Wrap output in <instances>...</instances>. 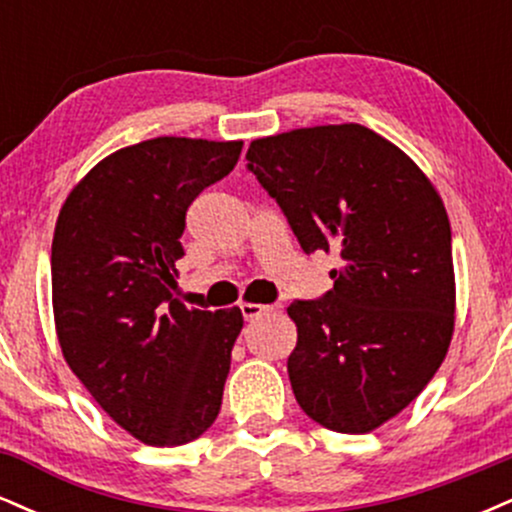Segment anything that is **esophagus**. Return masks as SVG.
Here are the masks:
<instances>
[{"instance_id":"1","label":"esophagus","mask_w":512,"mask_h":512,"mask_svg":"<svg viewBox=\"0 0 512 512\" xmlns=\"http://www.w3.org/2000/svg\"><path fill=\"white\" fill-rule=\"evenodd\" d=\"M272 310V305L262 303H240V313H243L245 320H257V317L267 315Z\"/></svg>"}]
</instances>
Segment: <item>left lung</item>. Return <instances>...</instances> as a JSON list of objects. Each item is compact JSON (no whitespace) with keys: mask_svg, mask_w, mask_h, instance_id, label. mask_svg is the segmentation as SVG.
I'll list each match as a JSON object with an SVG mask.
<instances>
[{"mask_svg":"<svg viewBox=\"0 0 512 512\" xmlns=\"http://www.w3.org/2000/svg\"><path fill=\"white\" fill-rule=\"evenodd\" d=\"M245 158L301 248L344 262L325 296L289 305L296 402L330 431H373L448 354L455 272L443 199L402 149L354 122L255 139Z\"/></svg>","mask_w":512,"mask_h":512,"instance_id":"obj_1","label":"left lung"}]
</instances>
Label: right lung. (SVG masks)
<instances>
[{
    "label": "right lung",
    "mask_w": 512,
    "mask_h": 512,
    "mask_svg": "<svg viewBox=\"0 0 512 512\" xmlns=\"http://www.w3.org/2000/svg\"><path fill=\"white\" fill-rule=\"evenodd\" d=\"M243 142L156 137L103 158L69 192L52 238V310L64 361L117 426L146 445L214 424L240 308L173 296L185 214L236 168Z\"/></svg>",
    "instance_id": "1"
}]
</instances>
